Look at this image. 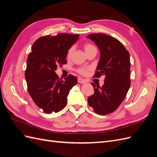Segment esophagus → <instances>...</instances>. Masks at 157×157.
<instances>
[{
  "mask_svg": "<svg viewBox=\"0 0 157 157\" xmlns=\"http://www.w3.org/2000/svg\"><path fill=\"white\" fill-rule=\"evenodd\" d=\"M78 82L80 83V84H85V83H86V81H85V80L83 79L82 78L78 77Z\"/></svg>",
  "mask_w": 157,
  "mask_h": 157,
  "instance_id": "esophagus-1",
  "label": "esophagus"
}]
</instances>
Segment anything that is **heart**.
I'll list each match as a JSON object with an SVG mask.
<instances>
[{
  "mask_svg": "<svg viewBox=\"0 0 157 157\" xmlns=\"http://www.w3.org/2000/svg\"><path fill=\"white\" fill-rule=\"evenodd\" d=\"M94 48H96V47H95V46H94L91 43H89V42H86V43H84V49L85 50V52H86V53L87 52L91 50L92 49H94ZM73 50H74V48L73 47H71V48H69V50H67V58H71V57L72 56V54H73ZM90 67H79L78 69H77V72L80 75H86L88 71L90 70Z\"/></svg>",
  "mask_w": 157,
  "mask_h": 157,
  "instance_id": "1",
  "label": "heart"
}]
</instances>
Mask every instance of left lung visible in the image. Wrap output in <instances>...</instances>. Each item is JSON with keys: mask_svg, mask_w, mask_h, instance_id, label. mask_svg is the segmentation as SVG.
<instances>
[{"mask_svg": "<svg viewBox=\"0 0 157 157\" xmlns=\"http://www.w3.org/2000/svg\"><path fill=\"white\" fill-rule=\"evenodd\" d=\"M100 50V59L94 77L105 76L102 87L92 82L94 94L88 98L89 106L99 115L115 111L124 100L130 86V55L115 38L103 33L87 36Z\"/></svg>", "mask_w": 157, "mask_h": 157, "instance_id": "1", "label": "left lung"}]
</instances>
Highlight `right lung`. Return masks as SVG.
Wrapping results in <instances>:
<instances>
[{
	"instance_id": "1",
	"label": "right lung",
	"mask_w": 157,
	"mask_h": 157,
	"mask_svg": "<svg viewBox=\"0 0 157 157\" xmlns=\"http://www.w3.org/2000/svg\"><path fill=\"white\" fill-rule=\"evenodd\" d=\"M79 35L59 33L38 39L32 46L25 72L27 90L33 101L45 113H58L67 105L70 90L77 78L69 75L65 80L55 73L58 66L67 63V52Z\"/></svg>"
}]
</instances>
